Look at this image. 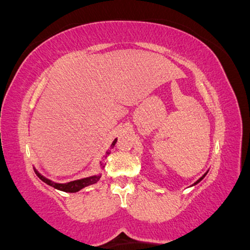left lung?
<instances>
[{
  "label": "left lung",
  "instance_id": "obj_1",
  "mask_svg": "<svg viewBox=\"0 0 250 250\" xmlns=\"http://www.w3.org/2000/svg\"><path fill=\"white\" fill-rule=\"evenodd\" d=\"M207 173H208V171H207ZM207 173H206V174H203V175H202V176H201V177H200V179H199V180H197V181H196V182H195V183H194V185H191V186H195V185H197V183H199L201 180H203V177H205V176H206V175H207Z\"/></svg>",
  "mask_w": 250,
  "mask_h": 250
}]
</instances>
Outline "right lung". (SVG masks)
<instances>
[{"mask_svg":"<svg viewBox=\"0 0 250 250\" xmlns=\"http://www.w3.org/2000/svg\"><path fill=\"white\" fill-rule=\"evenodd\" d=\"M116 141H117V139L114 140L113 143H111V146H110V149L114 148ZM109 154H110V150L107 151L105 156H108ZM100 165H101V168L103 169L104 168L105 163L102 161V162H100ZM35 173L37 174V176H39L40 179L43 181V182H45L47 185L51 186V187H54L55 189H59V190L65 191V193H76V191L81 190V189H83L84 187H88V186L94 185V183H96L97 181L101 179V174H97V175H93V176H89V177H83V179H80V180L70 181V182L57 183V182H54V181H51L49 179H47V177L43 176V175L40 174L36 169H35Z\"/></svg>","mask_w":250,"mask_h":250,"instance_id":"right-lung-1","label":"right lung"}]
</instances>
